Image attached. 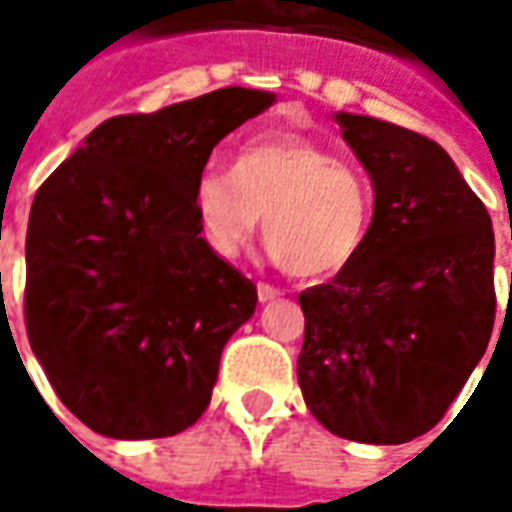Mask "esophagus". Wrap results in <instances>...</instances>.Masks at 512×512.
Listing matches in <instances>:
<instances>
[{"instance_id": "1", "label": "esophagus", "mask_w": 512, "mask_h": 512, "mask_svg": "<svg viewBox=\"0 0 512 512\" xmlns=\"http://www.w3.org/2000/svg\"><path fill=\"white\" fill-rule=\"evenodd\" d=\"M259 302H273L276 296H282V290L279 287H273V285H267V282H259Z\"/></svg>"}]
</instances>
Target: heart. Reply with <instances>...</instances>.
Returning <instances> with one entry per match:
<instances>
[{
    "instance_id": "1",
    "label": "heart",
    "mask_w": 512,
    "mask_h": 512,
    "mask_svg": "<svg viewBox=\"0 0 512 512\" xmlns=\"http://www.w3.org/2000/svg\"><path fill=\"white\" fill-rule=\"evenodd\" d=\"M193 210L216 256L242 253L265 216L273 256L299 279H322L362 253L373 225V187L322 142L276 133L242 145L233 170H202Z\"/></svg>"
}]
</instances>
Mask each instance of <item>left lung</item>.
Masks as SVG:
<instances>
[{"mask_svg": "<svg viewBox=\"0 0 512 512\" xmlns=\"http://www.w3.org/2000/svg\"><path fill=\"white\" fill-rule=\"evenodd\" d=\"M373 179L362 253L299 296V387L330 433L402 444L442 422L496 322L493 222L453 159L422 133L339 113Z\"/></svg>", "mask_w": 512, "mask_h": 512, "instance_id": "obj_1", "label": "left lung"}]
</instances>
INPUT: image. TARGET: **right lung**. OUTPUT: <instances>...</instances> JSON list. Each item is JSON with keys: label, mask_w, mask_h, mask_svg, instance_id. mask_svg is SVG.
<instances>
[{"label": "right lung", "mask_w": 512, "mask_h": 512, "mask_svg": "<svg viewBox=\"0 0 512 512\" xmlns=\"http://www.w3.org/2000/svg\"><path fill=\"white\" fill-rule=\"evenodd\" d=\"M222 88L113 116L36 190L25 327L59 402L110 439H165L210 404L256 285L199 236L193 185L230 130L270 108Z\"/></svg>", "instance_id": "right-lung-1"}]
</instances>
